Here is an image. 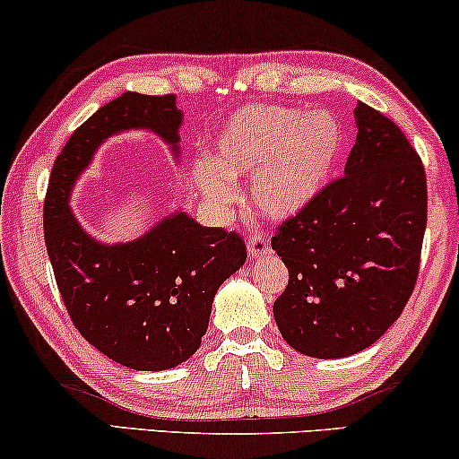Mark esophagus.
Masks as SVG:
<instances>
[{"instance_id":"esophagus-1","label":"esophagus","mask_w":459,"mask_h":459,"mask_svg":"<svg viewBox=\"0 0 459 459\" xmlns=\"http://www.w3.org/2000/svg\"><path fill=\"white\" fill-rule=\"evenodd\" d=\"M267 253H269V240L261 234V231H255L248 240V256L256 259V256H263Z\"/></svg>"}]
</instances>
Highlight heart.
I'll list each match as a JSON object with an SVG mask.
<instances>
[{
	"label": "heart",
	"instance_id": "b5f03b06",
	"mask_svg": "<svg viewBox=\"0 0 459 459\" xmlns=\"http://www.w3.org/2000/svg\"><path fill=\"white\" fill-rule=\"evenodd\" d=\"M342 146V127L330 112L250 104L225 123L215 159L194 160V186L221 209L236 196L234 179L255 178V209L272 219H290L324 190Z\"/></svg>",
	"mask_w": 459,
	"mask_h": 459
}]
</instances>
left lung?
I'll return each mask as SVG.
<instances>
[{"label": "left lung", "instance_id": "8db88e82", "mask_svg": "<svg viewBox=\"0 0 459 459\" xmlns=\"http://www.w3.org/2000/svg\"><path fill=\"white\" fill-rule=\"evenodd\" d=\"M355 125L342 178L272 240L290 275L275 324L317 359L359 353L391 328L416 286L426 230L424 167L403 131L363 102Z\"/></svg>", "mask_w": 459, "mask_h": 459}]
</instances>
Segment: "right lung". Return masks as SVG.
<instances>
[{"mask_svg": "<svg viewBox=\"0 0 459 459\" xmlns=\"http://www.w3.org/2000/svg\"><path fill=\"white\" fill-rule=\"evenodd\" d=\"M184 115L175 96L125 91L71 135L54 162L43 206L46 247L74 328L129 369L162 372L196 353L219 286L247 261L234 231L175 211L146 234L106 244L74 217L71 196L100 146L125 131L159 135L179 162Z\"/></svg>", "mask_w": 459, "mask_h": 459, "instance_id": "right-lung-1", "label": "right lung"}]
</instances>
